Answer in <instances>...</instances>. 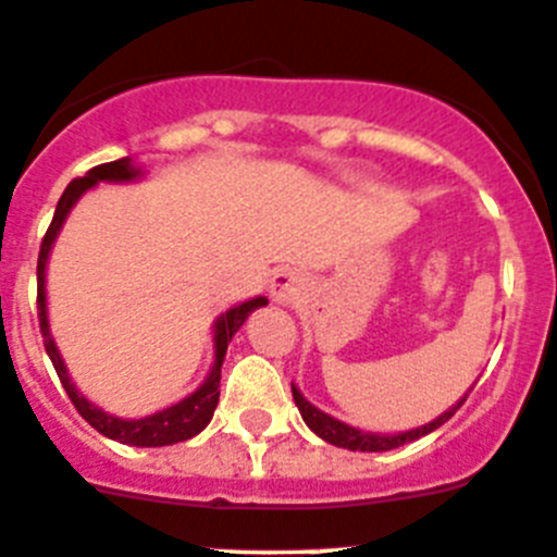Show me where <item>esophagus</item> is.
Returning <instances> with one entry per match:
<instances>
[{"label": "esophagus", "instance_id": "esophagus-1", "mask_svg": "<svg viewBox=\"0 0 557 557\" xmlns=\"http://www.w3.org/2000/svg\"><path fill=\"white\" fill-rule=\"evenodd\" d=\"M302 292H306V278L297 271H289V268H284V271H278L276 276L271 278V297L281 302V306L297 302L302 297Z\"/></svg>", "mask_w": 557, "mask_h": 557}]
</instances>
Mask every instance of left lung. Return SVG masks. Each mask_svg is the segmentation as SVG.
<instances>
[{"label":"left lung","mask_w":557,"mask_h":557,"mask_svg":"<svg viewBox=\"0 0 557 557\" xmlns=\"http://www.w3.org/2000/svg\"><path fill=\"white\" fill-rule=\"evenodd\" d=\"M292 398H295L297 409H300L302 422H306V425L311 428L319 438H324L327 444H333V447L351 449V453H387V449H398V447H404V444L417 442V438L428 436V433H433L436 428H442L444 422H447L449 417H453L455 411L463 406L468 393L458 400V404L449 406L444 414H438L433 422H428V425H420V428H411V431H404V433H366V431H360V428L346 425V422L335 420V417L324 414L322 409H317L313 404H308L295 384H292Z\"/></svg>","instance_id":"8db88e82"}]
</instances>
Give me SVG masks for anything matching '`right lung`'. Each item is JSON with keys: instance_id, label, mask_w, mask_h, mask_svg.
Returning <instances> with one entry per match:
<instances>
[{"instance_id": "add662e5", "label": "right lung", "mask_w": 557, "mask_h": 557, "mask_svg": "<svg viewBox=\"0 0 557 557\" xmlns=\"http://www.w3.org/2000/svg\"><path fill=\"white\" fill-rule=\"evenodd\" d=\"M140 175H143L140 168H135L132 159L124 157L108 164H97V168H91L84 178L70 181L62 200H59L57 213H53L51 227H48L46 238H42V246H40V260H37V317H40V333H42V341H46V351L48 357H51L53 368H57L59 379H62V387L67 389L70 400L75 404L78 414L89 422L94 431L113 438V442L129 444V447H168V444L186 442V438L206 431V425L211 422L213 411H216V404H219V379H222V362H224V355H227V344L233 341V335L238 333L240 324L249 319V313L257 311V308L268 306V300L265 297H251V300L238 302V306H233L230 311H224L222 317L213 322L211 373H208L206 382H202L195 393L186 395V398L178 400V404L168 406V409L157 411V414L140 417V420H124V417L108 414V411H102L99 406H94L86 395H81V389L75 387V382L70 379L67 366H64L57 341H53L51 335V324H48V300H46L48 257H51L53 240H57L59 230H62L64 222H67L73 206L91 189V186L102 184V181H108V184H126V181H137Z\"/></svg>"}]
</instances>
